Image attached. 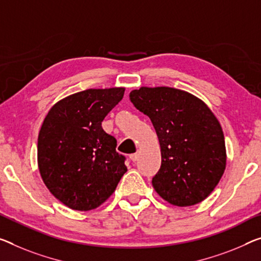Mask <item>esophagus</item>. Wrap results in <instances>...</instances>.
<instances>
[{
  "label": "esophagus",
  "mask_w": 261,
  "mask_h": 261,
  "mask_svg": "<svg viewBox=\"0 0 261 261\" xmlns=\"http://www.w3.org/2000/svg\"><path fill=\"white\" fill-rule=\"evenodd\" d=\"M129 158H130L132 161H133V162H136V161H138V159H139V154H138V153L130 154V155H129Z\"/></svg>",
  "instance_id": "34e87169"
}]
</instances>
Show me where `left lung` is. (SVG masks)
<instances>
[{
    "label": "left lung",
    "mask_w": 261,
    "mask_h": 261,
    "mask_svg": "<svg viewBox=\"0 0 261 261\" xmlns=\"http://www.w3.org/2000/svg\"><path fill=\"white\" fill-rule=\"evenodd\" d=\"M130 101L149 117L161 147L155 191L176 206H191L209 196L225 171L222 126L203 100L172 87H140Z\"/></svg>",
    "instance_id": "1"
}]
</instances>
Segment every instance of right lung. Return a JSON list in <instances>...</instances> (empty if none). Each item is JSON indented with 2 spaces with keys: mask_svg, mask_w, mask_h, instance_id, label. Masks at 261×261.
<instances>
[{
  "mask_svg": "<svg viewBox=\"0 0 261 261\" xmlns=\"http://www.w3.org/2000/svg\"><path fill=\"white\" fill-rule=\"evenodd\" d=\"M123 93L125 87L78 92L56 102L44 119L38 169L51 194L72 210L97 209L127 171L117 140L101 127Z\"/></svg>",
  "mask_w": 261,
  "mask_h": 261,
  "instance_id": "right-lung-1",
  "label": "right lung"
}]
</instances>
